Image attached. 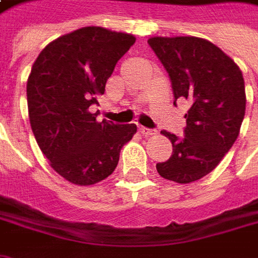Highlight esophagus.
<instances>
[{
    "mask_svg": "<svg viewBox=\"0 0 258 258\" xmlns=\"http://www.w3.org/2000/svg\"><path fill=\"white\" fill-rule=\"evenodd\" d=\"M138 131H140L143 136H153V134H156L157 133L156 130L147 128V127H138Z\"/></svg>",
    "mask_w": 258,
    "mask_h": 258,
    "instance_id": "esophagus-1",
    "label": "esophagus"
}]
</instances>
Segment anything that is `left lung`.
Wrapping results in <instances>:
<instances>
[{
  "label": "left lung",
  "instance_id": "left-lung-1",
  "mask_svg": "<svg viewBox=\"0 0 258 258\" xmlns=\"http://www.w3.org/2000/svg\"><path fill=\"white\" fill-rule=\"evenodd\" d=\"M148 45L168 73L177 100H187L184 138L161 131L173 154L156 165L167 180L187 184L211 173L238 137L245 114L243 74L210 41L197 37H154Z\"/></svg>",
  "mask_w": 258,
  "mask_h": 258
}]
</instances>
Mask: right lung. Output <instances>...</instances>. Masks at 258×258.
<instances>
[{
  "label": "right lung",
  "instance_id": "1",
  "mask_svg": "<svg viewBox=\"0 0 258 258\" xmlns=\"http://www.w3.org/2000/svg\"><path fill=\"white\" fill-rule=\"evenodd\" d=\"M134 42L130 34L84 27L49 42L32 66L27 83L32 133L51 167L70 182L107 178L137 131L136 124L97 122L90 111Z\"/></svg>",
  "mask_w": 258,
  "mask_h": 258
}]
</instances>
